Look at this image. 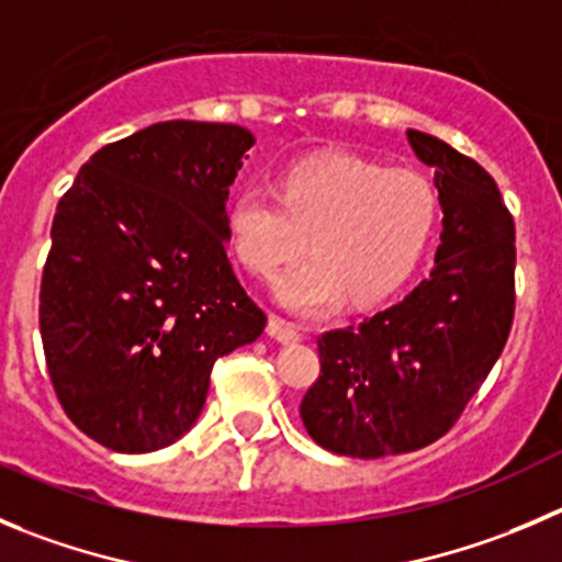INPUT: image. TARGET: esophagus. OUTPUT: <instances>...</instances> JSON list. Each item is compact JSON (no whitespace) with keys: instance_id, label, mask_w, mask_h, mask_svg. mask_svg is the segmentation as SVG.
<instances>
[{"instance_id":"1","label":"esophagus","mask_w":562,"mask_h":562,"mask_svg":"<svg viewBox=\"0 0 562 562\" xmlns=\"http://www.w3.org/2000/svg\"><path fill=\"white\" fill-rule=\"evenodd\" d=\"M267 334L278 341H297L301 339V330L297 325H292L290 319L278 317V314H270V323H267Z\"/></svg>"}]
</instances>
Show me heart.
<instances>
[{"mask_svg": "<svg viewBox=\"0 0 562 562\" xmlns=\"http://www.w3.org/2000/svg\"><path fill=\"white\" fill-rule=\"evenodd\" d=\"M438 223V190L419 170H389L352 157H317L281 176L278 190L248 184L228 201L226 234L239 265L276 278L306 250L278 297L297 314L361 306L397 290Z\"/></svg>", "mask_w": 562, "mask_h": 562, "instance_id": "1", "label": "heart"}]
</instances>
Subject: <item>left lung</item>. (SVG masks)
<instances>
[{"mask_svg":"<svg viewBox=\"0 0 562 562\" xmlns=\"http://www.w3.org/2000/svg\"><path fill=\"white\" fill-rule=\"evenodd\" d=\"M436 168L445 210L430 276L375 317L317 336L319 378L301 403L308 436L350 458L414 452L445 436L477 394L516 314V226L472 157L408 132Z\"/></svg>","mask_w":562,"mask_h":562,"instance_id":"left-lung-1","label":"left lung"}]
</instances>
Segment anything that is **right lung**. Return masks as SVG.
<instances>
[{
	"label": "right lung",
	"instance_id": "right-lung-1",
	"mask_svg": "<svg viewBox=\"0 0 562 562\" xmlns=\"http://www.w3.org/2000/svg\"><path fill=\"white\" fill-rule=\"evenodd\" d=\"M254 143L237 124H154L99 148L57 204L37 306L46 370L106 450L173 445L217 358L265 330L226 254L228 187Z\"/></svg>",
	"mask_w": 562,
	"mask_h": 562
}]
</instances>
